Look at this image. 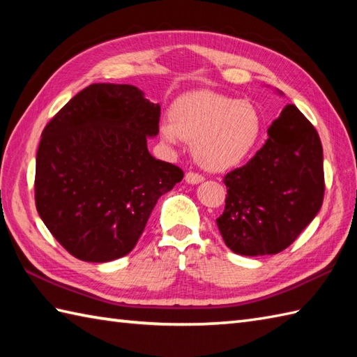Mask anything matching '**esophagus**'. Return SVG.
<instances>
[{"mask_svg": "<svg viewBox=\"0 0 357 357\" xmlns=\"http://www.w3.org/2000/svg\"><path fill=\"white\" fill-rule=\"evenodd\" d=\"M204 179H206V178H204L202 174H199V173H193V172L185 173V183L187 184H199V183H202Z\"/></svg>", "mask_w": 357, "mask_h": 357, "instance_id": "obj_1", "label": "esophagus"}]
</instances>
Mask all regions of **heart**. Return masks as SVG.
<instances>
[{"label": "heart", "instance_id": "heart-1", "mask_svg": "<svg viewBox=\"0 0 357 357\" xmlns=\"http://www.w3.org/2000/svg\"><path fill=\"white\" fill-rule=\"evenodd\" d=\"M170 118L159 124V135L176 147L192 141L198 162L208 170H227L248 156L259 141L262 119L255 105L210 90L179 96Z\"/></svg>", "mask_w": 357, "mask_h": 357}]
</instances>
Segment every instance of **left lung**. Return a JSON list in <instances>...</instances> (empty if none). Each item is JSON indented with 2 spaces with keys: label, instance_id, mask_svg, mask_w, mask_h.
I'll return each instance as SVG.
<instances>
[{
  "label": "left lung",
  "instance_id": "1",
  "mask_svg": "<svg viewBox=\"0 0 357 357\" xmlns=\"http://www.w3.org/2000/svg\"><path fill=\"white\" fill-rule=\"evenodd\" d=\"M224 184L225 210L216 224L225 245L244 256L282 252L322 207L324 155L316 128L296 105H285L262 149L227 173Z\"/></svg>",
  "mask_w": 357,
  "mask_h": 357
}]
</instances>
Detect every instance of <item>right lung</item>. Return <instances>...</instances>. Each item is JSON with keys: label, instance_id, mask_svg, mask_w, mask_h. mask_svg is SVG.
<instances>
[{"label": "right lung", "instance_id": "add662e5", "mask_svg": "<svg viewBox=\"0 0 357 357\" xmlns=\"http://www.w3.org/2000/svg\"><path fill=\"white\" fill-rule=\"evenodd\" d=\"M159 104L128 84H92L44 127L36 151L35 202L72 256L109 262L138 242L158 199L183 170L150 155Z\"/></svg>", "mask_w": 357, "mask_h": 357}]
</instances>
